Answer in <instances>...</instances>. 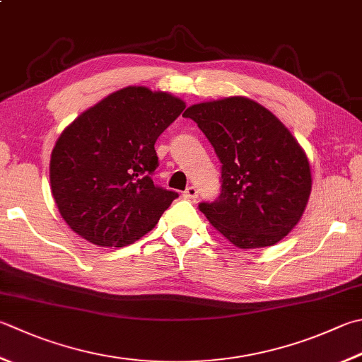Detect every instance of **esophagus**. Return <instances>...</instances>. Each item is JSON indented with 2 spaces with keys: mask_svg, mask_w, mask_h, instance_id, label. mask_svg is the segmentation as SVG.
Returning a JSON list of instances; mask_svg holds the SVG:
<instances>
[{
  "mask_svg": "<svg viewBox=\"0 0 362 362\" xmlns=\"http://www.w3.org/2000/svg\"><path fill=\"white\" fill-rule=\"evenodd\" d=\"M182 197H184V199H189V200H195L197 197H199V190H197V187L190 186V187L186 189V192L182 194Z\"/></svg>",
  "mask_w": 362,
  "mask_h": 362,
  "instance_id": "esophagus-1",
  "label": "esophagus"
}]
</instances>
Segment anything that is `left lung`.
Returning <instances> with one entry per match:
<instances>
[{
	"mask_svg": "<svg viewBox=\"0 0 362 362\" xmlns=\"http://www.w3.org/2000/svg\"><path fill=\"white\" fill-rule=\"evenodd\" d=\"M222 163V192L200 203L209 223L240 249L274 245L301 221L312 190L308 154L268 108L244 96L190 105Z\"/></svg>",
	"mask_w": 362,
	"mask_h": 362,
	"instance_id": "obj_1",
	"label": "left lung"
}]
</instances>
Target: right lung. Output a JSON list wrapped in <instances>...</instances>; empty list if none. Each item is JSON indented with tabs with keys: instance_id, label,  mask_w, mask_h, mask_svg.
<instances>
[{
	"instance_id": "right-lung-1",
	"label": "right lung",
	"mask_w": 362,
	"mask_h": 362,
	"mask_svg": "<svg viewBox=\"0 0 362 362\" xmlns=\"http://www.w3.org/2000/svg\"><path fill=\"white\" fill-rule=\"evenodd\" d=\"M184 108L186 102L170 93L127 86L61 132L50 186L72 231L100 247H122L156 227L178 194L153 181L154 143Z\"/></svg>"
}]
</instances>
